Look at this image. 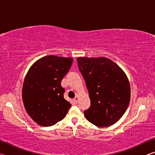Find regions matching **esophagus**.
<instances>
[{"instance_id": "1", "label": "esophagus", "mask_w": 155, "mask_h": 155, "mask_svg": "<svg viewBox=\"0 0 155 155\" xmlns=\"http://www.w3.org/2000/svg\"><path fill=\"white\" fill-rule=\"evenodd\" d=\"M78 96L77 95L75 96V98H74V102L75 104H77L78 103Z\"/></svg>"}]
</instances>
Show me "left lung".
Wrapping results in <instances>:
<instances>
[{"label": "left lung", "mask_w": 155, "mask_h": 155, "mask_svg": "<svg viewBox=\"0 0 155 155\" xmlns=\"http://www.w3.org/2000/svg\"><path fill=\"white\" fill-rule=\"evenodd\" d=\"M87 86L91 106L85 118L98 127L114 124L127 111L130 99L128 77L118 65L107 57L77 59Z\"/></svg>", "instance_id": "obj_1"}]
</instances>
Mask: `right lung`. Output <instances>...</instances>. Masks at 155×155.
Wrapping results in <instances>:
<instances>
[{
    "label": "right lung",
    "instance_id": "obj_1",
    "mask_svg": "<svg viewBox=\"0 0 155 155\" xmlns=\"http://www.w3.org/2000/svg\"><path fill=\"white\" fill-rule=\"evenodd\" d=\"M71 57L45 56L31 65L22 86L27 114L41 127H51L65 117L72 104L64 98L61 81L72 64Z\"/></svg>",
    "mask_w": 155,
    "mask_h": 155
}]
</instances>
